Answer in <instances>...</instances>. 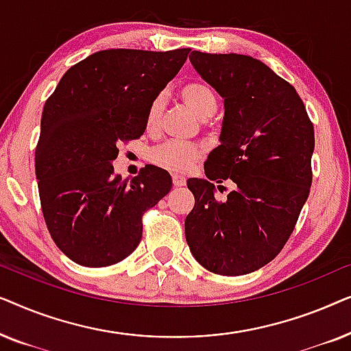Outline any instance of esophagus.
Segmentation results:
<instances>
[{
	"label": "esophagus",
	"mask_w": 351,
	"mask_h": 351,
	"mask_svg": "<svg viewBox=\"0 0 351 351\" xmlns=\"http://www.w3.org/2000/svg\"><path fill=\"white\" fill-rule=\"evenodd\" d=\"M172 184H174V186H182L185 185V177L184 176H174L172 177Z\"/></svg>",
	"instance_id": "34e87169"
}]
</instances>
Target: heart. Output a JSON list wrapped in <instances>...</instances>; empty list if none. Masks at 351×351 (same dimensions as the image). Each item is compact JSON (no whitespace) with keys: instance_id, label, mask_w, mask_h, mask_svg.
<instances>
[{"instance_id":"b5f03b06","label":"heart","mask_w":351,"mask_h":351,"mask_svg":"<svg viewBox=\"0 0 351 351\" xmlns=\"http://www.w3.org/2000/svg\"><path fill=\"white\" fill-rule=\"evenodd\" d=\"M180 97L184 104L193 112L199 119L213 118L217 112L219 100L215 95L213 86H209L204 81H191L180 89ZM162 105L165 99L162 95H158L150 104L147 112V129L153 131L160 121ZM201 155V148L193 143H182V142H165L161 145L155 147L150 153V160L153 165H156L161 169H166L174 174H184L193 166V162Z\"/></svg>"}]
</instances>
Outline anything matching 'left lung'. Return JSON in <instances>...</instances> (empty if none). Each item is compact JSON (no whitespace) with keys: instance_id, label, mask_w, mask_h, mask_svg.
I'll list each match as a JSON object with an SVG mask.
<instances>
[{"instance_id":"left-lung-1","label":"left lung","mask_w":351,"mask_h":351,"mask_svg":"<svg viewBox=\"0 0 351 351\" xmlns=\"http://www.w3.org/2000/svg\"><path fill=\"white\" fill-rule=\"evenodd\" d=\"M190 62L223 99L225 112L206 179L186 180L195 196L186 244L206 270L246 275L280 254L308 198L313 124L294 86L263 62L199 51ZM227 178L237 186L217 202L212 182Z\"/></svg>"}]
</instances>
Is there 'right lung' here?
<instances>
[{
    "instance_id": "add662e5",
    "label": "right lung",
    "mask_w": 351,
    "mask_h": 351,
    "mask_svg": "<svg viewBox=\"0 0 351 351\" xmlns=\"http://www.w3.org/2000/svg\"><path fill=\"white\" fill-rule=\"evenodd\" d=\"M190 49H107L66 70L46 100L35 152L41 209L57 247L83 267L121 262L142 239V215L171 191L169 172L148 165L114 174L118 142L138 138L150 104Z\"/></svg>"
}]
</instances>
